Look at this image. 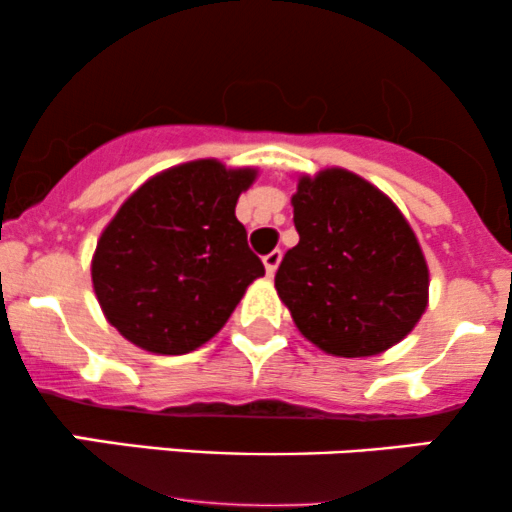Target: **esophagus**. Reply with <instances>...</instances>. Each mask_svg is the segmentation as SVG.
<instances>
[{"mask_svg":"<svg viewBox=\"0 0 512 512\" xmlns=\"http://www.w3.org/2000/svg\"><path fill=\"white\" fill-rule=\"evenodd\" d=\"M262 262H264V269H267V274L274 276L276 267H279V262H281V250H272L269 255H264Z\"/></svg>","mask_w":512,"mask_h":512,"instance_id":"obj_1","label":"esophagus"}]
</instances>
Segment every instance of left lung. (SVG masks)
I'll return each instance as SVG.
<instances>
[{"label": "left lung", "instance_id": "obj_1", "mask_svg": "<svg viewBox=\"0 0 512 512\" xmlns=\"http://www.w3.org/2000/svg\"><path fill=\"white\" fill-rule=\"evenodd\" d=\"M291 204L301 240L274 286L303 337L344 358L402 342L428 303L424 252L402 211L342 168L303 175Z\"/></svg>", "mask_w": 512, "mask_h": 512}]
</instances>
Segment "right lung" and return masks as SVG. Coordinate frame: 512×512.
<instances>
[{
    "label": "right lung",
    "mask_w": 512,
    "mask_h": 512,
    "mask_svg": "<svg viewBox=\"0 0 512 512\" xmlns=\"http://www.w3.org/2000/svg\"><path fill=\"white\" fill-rule=\"evenodd\" d=\"M255 170L192 161L144 182L96 245L93 291L122 337L178 356L209 342L264 274L236 219Z\"/></svg>",
    "instance_id": "obj_1"
}]
</instances>
